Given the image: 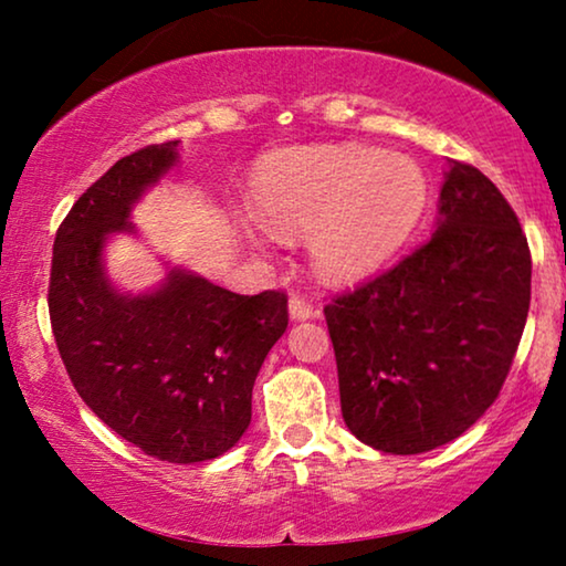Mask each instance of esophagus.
Returning <instances> with one entry per match:
<instances>
[{
  "mask_svg": "<svg viewBox=\"0 0 566 566\" xmlns=\"http://www.w3.org/2000/svg\"><path fill=\"white\" fill-rule=\"evenodd\" d=\"M289 312H291V319H296V322L312 319V316H314V304H312V301H306L304 296H291Z\"/></svg>",
  "mask_w": 566,
  "mask_h": 566,
  "instance_id": "34e87169",
  "label": "esophagus"
}]
</instances>
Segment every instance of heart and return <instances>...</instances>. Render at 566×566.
I'll use <instances>...</instances> for the list:
<instances>
[{
	"instance_id": "obj_1",
	"label": "heart",
	"mask_w": 566,
	"mask_h": 566,
	"mask_svg": "<svg viewBox=\"0 0 566 566\" xmlns=\"http://www.w3.org/2000/svg\"><path fill=\"white\" fill-rule=\"evenodd\" d=\"M430 185L405 154L343 144L270 157L252 182V208L275 234L312 229L308 250L329 281H360L409 242Z\"/></svg>"
}]
</instances>
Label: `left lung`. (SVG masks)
<instances>
[{"label":"left lung","mask_w":566,"mask_h":566,"mask_svg":"<svg viewBox=\"0 0 566 566\" xmlns=\"http://www.w3.org/2000/svg\"><path fill=\"white\" fill-rule=\"evenodd\" d=\"M531 306V250L490 177L451 161L428 242L324 306L350 432L384 453L451 443L513 366Z\"/></svg>","instance_id":"left-lung-1"}]
</instances>
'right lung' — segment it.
<instances>
[{"instance_id":"obj_1","label":"right lung","mask_w":566,"mask_h":566,"mask_svg":"<svg viewBox=\"0 0 566 566\" xmlns=\"http://www.w3.org/2000/svg\"><path fill=\"white\" fill-rule=\"evenodd\" d=\"M175 161L177 142L144 146L82 192L53 242L49 314L84 405L146 455L196 463L250 428L254 378L289 327V296H239L185 270L142 296L113 289L105 239L136 231L130 206Z\"/></svg>"}]
</instances>
